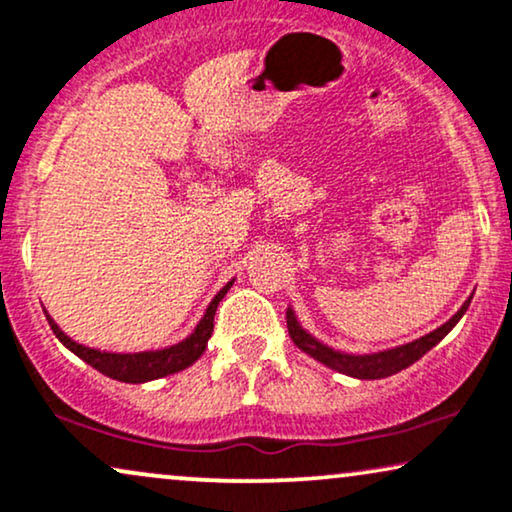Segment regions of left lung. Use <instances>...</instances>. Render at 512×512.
Listing matches in <instances>:
<instances>
[{
  "mask_svg": "<svg viewBox=\"0 0 512 512\" xmlns=\"http://www.w3.org/2000/svg\"><path fill=\"white\" fill-rule=\"evenodd\" d=\"M470 300L472 295L461 304V309H458L449 321L442 323V326L435 328V331H430L428 335H423V338L404 342V345H397V347L378 349V352H347V349L328 345V342L319 340L316 335H312L302 326L300 319H297L295 309L290 307V304L286 312V321H288V333L295 345L300 347L304 354H309L312 359L321 361L323 366L333 368V371L357 380H380V378H387V375L404 371V368H409L411 364H416V361L423 357V354H428L437 342H442L444 335H449L451 328H454L456 323L463 319V314L468 312Z\"/></svg>",
  "mask_w": 512,
  "mask_h": 512,
  "instance_id": "8db88e82",
  "label": "left lung"
}]
</instances>
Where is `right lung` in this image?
Here are the masks:
<instances>
[{"label":"right lung","instance_id":"add662e5","mask_svg":"<svg viewBox=\"0 0 512 512\" xmlns=\"http://www.w3.org/2000/svg\"><path fill=\"white\" fill-rule=\"evenodd\" d=\"M231 286H234V278H231V281L226 283L215 297H212V302L208 304V309H205V314L200 316L196 328H193L184 340L174 342V345H167V347H158V349H141V352H108V349L87 347L63 333L61 326L51 319L47 309H44V314H47V321L58 342H61L63 347H68L75 357H80L84 364L96 368V371L108 375V378L120 380V383L139 385V383H148V380H158V378H165V375L179 373L184 371V368H189L191 364H196L200 354H203L205 347H208L212 328H215L217 304L222 302V297L229 293Z\"/></svg>","mask_w":512,"mask_h":512}]
</instances>
